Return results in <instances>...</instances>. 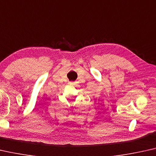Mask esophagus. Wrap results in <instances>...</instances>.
Masks as SVG:
<instances>
[{"label": "esophagus", "mask_w": 156, "mask_h": 156, "mask_svg": "<svg viewBox=\"0 0 156 156\" xmlns=\"http://www.w3.org/2000/svg\"><path fill=\"white\" fill-rule=\"evenodd\" d=\"M74 84H75V83H74V82H69V85H74Z\"/></svg>", "instance_id": "1"}]
</instances>
